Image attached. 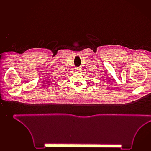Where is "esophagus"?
Wrapping results in <instances>:
<instances>
[{"instance_id": "esophagus-1", "label": "esophagus", "mask_w": 151, "mask_h": 151, "mask_svg": "<svg viewBox=\"0 0 151 151\" xmlns=\"http://www.w3.org/2000/svg\"><path fill=\"white\" fill-rule=\"evenodd\" d=\"M80 68H75V70L76 71H77V72H78V71H79L80 70Z\"/></svg>"}]
</instances>
